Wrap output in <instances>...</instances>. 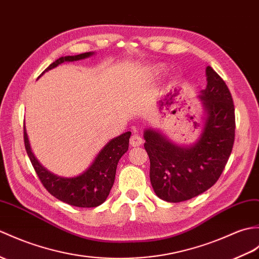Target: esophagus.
<instances>
[{"mask_svg": "<svg viewBox=\"0 0 259 259\" xmlns=\"http://www.w3.org/2000/svg\"><path fill=\"white\" fill-rule=\"evenodd\" d=\"M142 143V138L138 135H134L130 138V146L131 147H138Z\"/></svg>", "mask_w": 259, "mask_h": 259, "instance_id": "1", "label": "esophagus"}]
</instances>
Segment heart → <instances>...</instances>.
<instances>
[{
  "label": "heart",
  "mask_w": 259,
  "mask_h": 259,
  "mask_svg": "<svg viewBox=\"0 0 259 259\" xmlns=\"http://www.w3.org/2000/svg\"><path fill=\"white\" fill-rule=\"evenodd\" d=\"M161 71H162V67H160V66H158V67H153V68H152V73L155 74V75L160 74Z\"/></svg>",
  "instance_id": "b5f03b06"
}]
</instances>
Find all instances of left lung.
I'll return each instance as SVG.
<instances>
[{
	"instance_id": "left-lung-1",
	"label": "left lung",
	"mask_w": 259,
	"mask_h": 259,
	"mask_svg": "<svg viewBox=\"0 0 259 259\" xmlns=\"http://www.w3.org/2000/svg\"><path fill=\"white\" fill-rule=\"evenodd\" d=\"M206 88L197 98L204 117L197 139L179 144L161 130L143 131L150 159V181L161 200L178 203L190 200L216 183L230 158L235 138V109L224 80L207 66Z\"/></svg>"
}]
</instances>
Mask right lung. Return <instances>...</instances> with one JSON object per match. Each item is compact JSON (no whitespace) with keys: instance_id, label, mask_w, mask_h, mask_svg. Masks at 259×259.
<instances>
[{"instance_id":"add662e5","label":"right lung","mask_w":259,"mask_h":259,"mask_svg":"<svg viewBox=\"0 0 259 259\" xmlns=\"http://www.w3.org/2000/svg\"><path fill=\"white\" fill-rule=\"evenodd\" d=\"M95 54V52H88L79 55L58 58L48 66L40 76H43L46 71L57 67L58 65L89 58ZM130 136L131 132L127 131L112 138L102 147L87 169L78 176L61 177L48 171L35 157L28 140L26 127L24 125V142H25L26 152L40 182L53 196L77 207H96L107 200L115 182L118 162L128 151Z\"/></svg>"}]
</instances>
